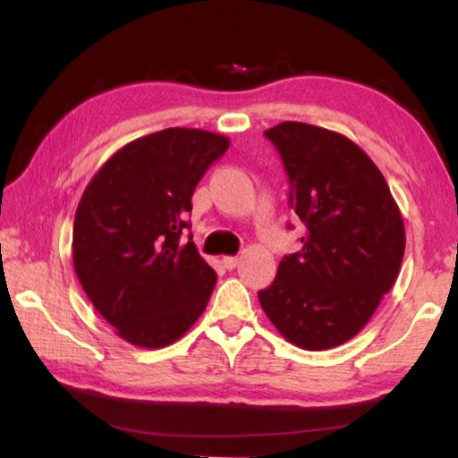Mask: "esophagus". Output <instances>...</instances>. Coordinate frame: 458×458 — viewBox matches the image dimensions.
I'll return each mask as SVG.
<instances>
[{"label":"esophagus","instance_id":"esophagus-1","mask_svg":"<svg viewBox=\"0 0 458 458\" xmlns=\"http://www.w3.org/2000/svg\"><path fill=\"white\" fill-rule=\"evenodd\" d=\"M223 265H225V268H235L239 265V257H223Z\"/></svg>","mask_w":458,"mask_h":458}]
</instances>
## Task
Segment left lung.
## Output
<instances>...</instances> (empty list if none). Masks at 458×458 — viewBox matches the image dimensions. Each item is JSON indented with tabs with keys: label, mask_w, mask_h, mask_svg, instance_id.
I'll list each match as a JSON object with an SVG mask.
<instances>
[{
	"label": "left lung",
	"mask_w": 458,
	"mask_h": 458,
	"mask_svg": "<svg viewBox=\"0 0 458 458\" xmlns=\"http://www.w3.org/2000/svg\"><path fill=\"white\" fill-rule=\"evenodd\" d=\"M291 180L302 250L259 293L268 320L294 346L322 352L352 340L391 291L405 225L384 174L344 134L304 123L265 130Z\"/></svg>",
	"instance_id": "1"
}]
</instances>
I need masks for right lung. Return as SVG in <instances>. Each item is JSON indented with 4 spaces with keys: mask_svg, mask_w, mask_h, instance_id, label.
<instances>
[{
    "mask_svg": "<svg viewBox=\"0 0 458 458\" xmlns=\"http://www.w3.org/2000/svg\"><path fill=\"white\" fill-rule=\"evenodd\" d=\"M229 144L199 128L160 130L112 154L82 193L72 223L74 273L132 346H170L209 302L216 270L193 241L180 239L195 185Z\"/></svg>",
    "mask_w": 458,
    "mask_h": 458,
    "instance_id": "right-lung-1",
    "label": "right lung"
}]
</instances>
